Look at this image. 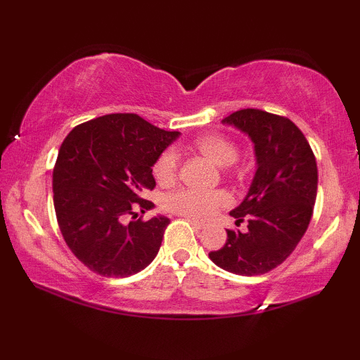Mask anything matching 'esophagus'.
Returning a JSON list of instances; mask_svg holds the SVG:
<instances>
[{
  "label": "esophagus",
  "instance_id": "esophagus-1",
  "mask_svg": "<svg viewBox=\"0 0 360 360\" xmlns=\"http://www.w3.org/2000/svg\"><path fill=\"white\" fill-rule=\"evenodd\" d=\"M188 222H191L195 229L197 230H202V229H205V222H202V221H197V219H192V217H186Z\"/></svg>",
  "mask_w": 360,
  "mask_h": 360
}]
</instances>
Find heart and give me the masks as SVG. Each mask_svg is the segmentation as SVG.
Instances as JSON below:
<instances>
[{
	"mask_svg": "<svg viewBox=\"0 0 360 360\" xmlns=\"http://www.w3.org/2000/svg\"><path fill=\"white\" fill-rule=\"evenodd\" d=\"M193 148L200 154L210 158L219 167H229L238 157V148L230 138L221 133H206L193 139ZM154 178L160 186H168L178 176V155L173 149L163 150L152 167ZM231 174L240 176V169H233ZM230 203V195L225 191H198V188H179L165 197V208L176 214L192 219H206L217 210Z\"/></svg>",
	"mask_w": 360,
	"mask_h": 360,
	"instance_id": "b5f03b06",
	"label": "heart"
}]
</instances>
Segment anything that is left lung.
Here are the masks:
<instances>
[{
	"instance_id": "left-lung-1",
	"label": "left lung",
	"mask_w": 360,
	"mask_h": 360,
	"mask_svg": "<svg viewBox=\"0 0 360 360\" xmlns=\"http://www.w3.org/2000/svg\"><path fill=\"white\" fill-rule=\"evenodd\" d=\"M222 122L252 139L257 172L246 198L230 212L236 224L248 221V231L227 230L225 245L210 259L235 275H264L289 257L311 221L316 157L302 130L284 115L248 108Z\"/></svg>"
}]
</instances>
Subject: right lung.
Masks as SVG:
<instances>
[{
  "label": "right lung",
  "mask_w": 360,
  "mask_h": 360,
  "mask_svg": "<svg viewBox=\"0 0 360 360\" xmlns=\"http://www.w3.org/2000/svg\"><path fill=\"white\" fill-rule=\"evenodd\" d=\"M179 131L138 114H106L75 127L53 167V206L71 252L96 275L127 278L144 270L160 249L169 219H136L154 203L152 167ZM127 215L136 219L123 224Z\"/></svg>",
  "instance_id": "right-lung-1"
}]
</instances>
